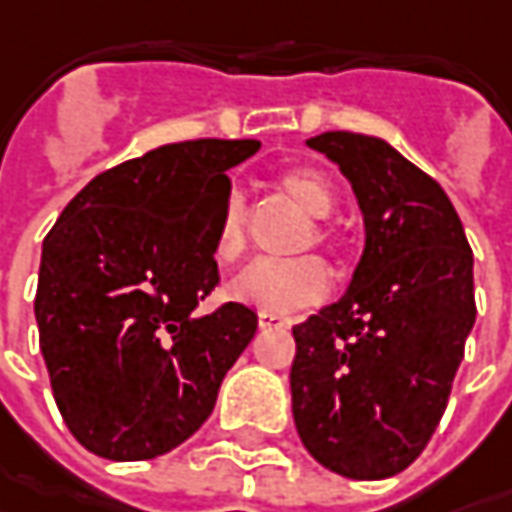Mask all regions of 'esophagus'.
Wrapping results in <instances>:
<instances>
[{
    "label": "esophagus",
    "mask_w": 512,
    "mask_h": 512,
    "mask_svg": "<svg viewBox=\"0 0 512 512\" xmlns=\"http://www.w3.org/2000/svg\"><path fill=\"white\" fill-rule=\"evenodd\" d=\"M257 323H260V329H283V326H289L286 318H280V315H269V312H260V315H257Z\"/></svg>",
    "instance_id": "esophagus-1"
}]
</instances>
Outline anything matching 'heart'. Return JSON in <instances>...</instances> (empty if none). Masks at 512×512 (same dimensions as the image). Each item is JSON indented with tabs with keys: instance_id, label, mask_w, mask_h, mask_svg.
<instances>
[{
	"instance_id": "heart-1",
	"label": "heart",
	"mask_w": 512,
	"mask_h": 512,
	"mask_svg": "<svg viewBox=\"0 0 512 512\" xmlns=\"http://www.w3.org/2000/svg\"><path fill=\"white\" fill-rule=\"evenodd\" d=\"M278 186L315 220L329 217L335 209L332 183L315 168H289L280 174ZM312 240L326 243L329 232L323 226H312V232L303 237V246H309ZM212 249L220 263H234L246 249V197L240 189H232L223 200ZM329 289L332 275L318 257L255 260L234 275L229 283V298L269 315H295L300 309L318 306L329 295Z\"/></svg>"
}]
</instances>
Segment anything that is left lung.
I'll use <instances>...</instances> for the list:
<instances>
[{"label":"left lung","mask_w":512,"mask_h":512,"mask_svg":"<svg viewBox=\"0 0 512 512\" xmlns=\"http://www.w3.org/2000/svg\"><path fill=\"white\" fill-rule=\"evenodd\" d=\"M364 214L346 292L292 326V415L309 456L358 481L407 470L447 410L476 323L473 252L444 189L387 140L326 131Z\"/></svg>","instance_id":"1"}]
</instances>
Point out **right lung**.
Returning <instances> with one entry per match:
<instances>
[{"mask_svg": "<svg viewBox=\"0 0 512 512\" xmlns=\"http://www.w3.org/2000/svg\"><path fill=\"white\" fill-rule=\"evenodd\" d=\"M257 140H186L97 174L42 243L34 315L56 407L94 456L145 461L212 415L255 338L243 303L200 312L217 286L214 232Z\"/></svg>", "mask_w": 512, "mask_h": 512, "instance_id": "1", "label": "right lung"}]
</instances>
